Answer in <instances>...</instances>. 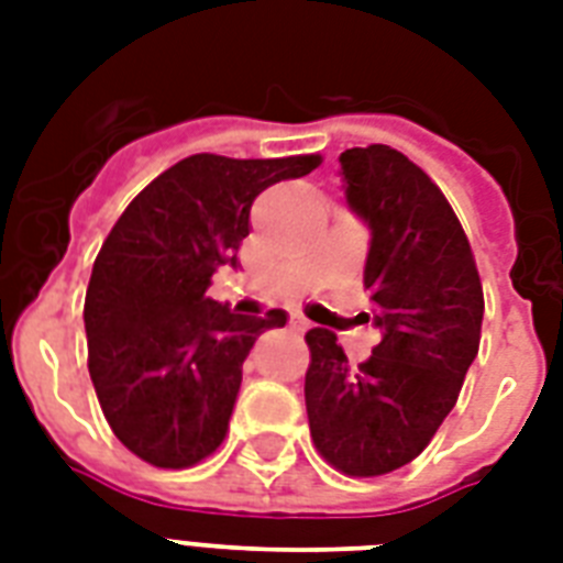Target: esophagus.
<instances>
[{
  "mask_svg": "<svg viewBox=\"0 0 563 563\" xmlns=\"http://www.w3.org/2000/svg\"><path fill=\"white\" fill-rule=\"evenodd\" d=\"M289 324L295 327V330H300V333H303V330H309V321L303 316H291Z\"/></svg>",
  "mask_w": 563,
  "mask_h": 563,
  "instance_id": "esophagus-1",
  "label": "esophagus"
}]
</instances>
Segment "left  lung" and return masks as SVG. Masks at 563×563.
I'll return each instance as SVG.
<instances>
[{
	"label": "left lung",
	"instance_id": "8db88e82",
	"mask_svg": "<svg viewBox=\"0 0 563 563\" xmlns=\"http://www.w3.org/2000/svg\"><path fill=\"white\" fill-rule=\"evenodd\" d=\"M339 163L371 228L365 321L383 342L351 368L330 330H309L303 394L324 462L368 479L418 459L444 423L479 353L485 298L462 221L427 172L391 145L347 148Z\"/></svg>",
	"mask_w": 563,
	"mask_h": 563
}]
</instances>
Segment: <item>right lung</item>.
Here are the masks:
<instances>
[{
  "mask_svg": "<svg viewBox=\"0 0 563 563\" xmlns=\"http://www.w3.org/2000/svg\"><path fill=\"white\" fill-rule=\"evenodd\" d=\"M318 166L321 154H192L136 195L104 239L84 298L87 368L113 435L143 462L184 471L228 435L242 362L286 312L236 316L207 298L210 277L236 265L256 195Z\"/></svg>",
  "mask_w": 563,
  "mask_h": 563,
  "instance_id": "1",
  "label": "right lung"
}]
</instances>
